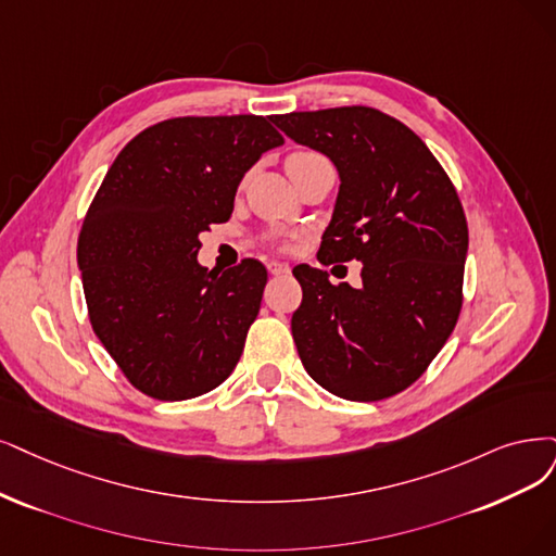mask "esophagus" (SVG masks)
Listing matches in <instances>:
<instances>
[{
	"label": "esophagus",
	"mask_w": 556,
	"mask_h": 556,
	"mask_svg": "<svg viewBox=\"0 0 556 556\" xmlns=\"http://www.w3.org/2000/svg\"><path fill=\"white\" fill-rule=\"evenodd\" d=\"M267 270H270V275H275V277H281V275H289L291 267L281 261H270L267 263Z\"/></svg>",
	"instance_id": "esophagus-1"
}]
</instances>
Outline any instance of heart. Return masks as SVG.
Returning <instances> with one entry per match:
<instances>
[{
    "label": "heart",
    "mask_w": 556,
    "mask_h": 556,
    "mask_svg": "<svg viewBox=\"0 0 556 556\" xmlns=\"http://www.w3.org/2000/svg\"><path fill=\"white\" fill-rule=\"evenodd\" d=\"M323 155L312 151V149H300V151H293L289 155V160H286V167H291V164H300V162H312V160H320Z\"/></svg>",
    "instance_id": "obj_1"
}]
</instances>
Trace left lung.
Masks as SVG:
<instances>
[{
  "mask_svg": "<svg viewBox=\"0 0 556 556\" xmlns=\"http://www.w3.org/2000/svg\"><path fill=\"white\" fill-rule=\"evenodd\" d=\"M277 126L330 157L341 176L318 261H359L362 286L293 267L302 304L291 330L320 387L382 401L421 378L463 309L467 219L438 157L405 123L364 105L275 114Z\"/></svg>",
  "mask_w": 556,
  "mask_h": 556,
  "instance_id": "1",
  "label": "left lung"
}]
</instances>
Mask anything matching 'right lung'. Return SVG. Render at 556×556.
<instances>
[{
    "label": "right lung",
    "mask_w": 556,
    "mask_h": 556,
    "mask_svg": "<svg viewBox=\"0 0 556 556\" xmlns=\"http://www.w3.org/2000/svg\"><path fill=\"white\" fill-rule=\"evenodd\" d=\"M281 143L270 116H176L130 139L102 178L77 263L93 332L141 394L194 399L238 364L267 270L242 258L208 273L199 233L231 217L244 172Z\"/></svg>",
    "instance_id": "1"
}]
</instances>
